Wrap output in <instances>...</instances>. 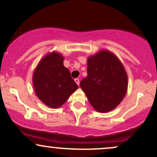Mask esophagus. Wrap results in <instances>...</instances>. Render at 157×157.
<instances>
[{
  "label": "esophagus",
  "mask_w": 157,
  "mask_h": 157,
  "mask_svg": "<svg viewBox=\"0 0 157 157\" xmlns=\"http://www.w3.org/2000/svg\"><path fill=\"white\" fill-rule=\"evenodd\" d=\"M75 82L76 83L78 86H79V83H80V82H79V79L78 78H75Z\"/></svg>",
  "instance_id": "34e87169"
}]
</instances>
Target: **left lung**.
I'll return each instance as SVG.
<instances>
[{
	"mask_svg": "<svg viewBox=\"0 0 157 157\" xmlns=\"http://www.w3.org/2000/svg\"><path fill=\"white\" fill-rule=\"evenodd\" d=\"M87 74L80 86L95 111L105 113L119 105L127 93L128 78L113 52L100 50L88 57Z\"/></svg>",
	"mask_w": 157,
	"mask_h": 157,
	"instance_id": "1",
	"label": "left lung"
}]
</instances>
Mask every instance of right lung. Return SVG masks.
I'll list each match as a JSON object with an SVG mask.
<instances>
[{"instance_id":"1","label":"right lung","mask_w":157,"mask_h":157,"mask_svg":"<svg viewBox=\"0 0 157 157\" xmlns=\"http://www.w3.org/2000/svg\"><path fill=\"white\" fill-rule=\"evenodd\" d=\"M63 60L59 52H49L39 61L33 75V89L38 99L52 108L61 107L78 89Z\"/></svg>"}]
</instances>
